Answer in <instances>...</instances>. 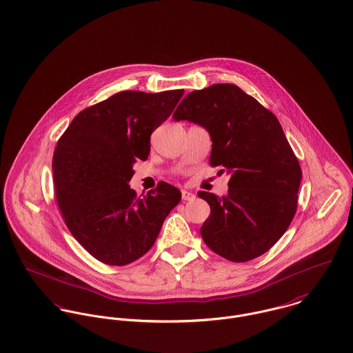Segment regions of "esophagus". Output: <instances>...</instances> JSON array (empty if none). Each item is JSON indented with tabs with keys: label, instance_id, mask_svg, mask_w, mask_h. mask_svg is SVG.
I'll return each mask as SVG.
<instances>
[{
	"label": "esophagus",
	"instance_id": "1",
	"mask_svg": "<svg viewBox=\"0 0 353 353\" xmlns=\"http://www.w3.org/2000/svg\"><path fill=\"white\" fill-rule=\"evenodd\" d=\"M181 197H183V200H185V201H191V200H194L196 196L194 192H191V191H185V190H183L181 191Z\"/></svg>",
	"mask_w": 353,
	"mask_h": 353
}]
</instances>
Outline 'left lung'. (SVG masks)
Wrapping results in <instances>:
<instances>
[{"mask_svg": "<svg viewBox=\"0 0 353 353\" xmlns=\"http://www.w3.org/2000/svg\"><path fill=\"white\" fill-rule=\"evenodd\" d=\"M173 119L204 127L211 166L230 174L228 195L200 191L211 214L200 229L216 254L245 263L268 252L288 229L302 170L271 111L233 83H214L184 97Z\"/></svg>", "mask_w": 353, "mask_h": 353, "instance_id": "left-lung-1", "label": "left lung"}]
</instances>
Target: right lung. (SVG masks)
<instances>
[{"label":"right lung","instance_id":"right-lung-1","mask_svg":"<svg viewBox=\"0 0 353 353\" xmlns=\"http://www.w3.org/2000/svg\"><path fill=\"white\" fill-rule=\"evenodd\" d=\"M184 94L124 90L81 111L59 138L54 191L65 223L81 246L108 265H127L150 250L181 192L165 183L138 197L128 183L146 161L150 135Z\"/></svg>","mask_w":353,"mask_h":353}]
</instances>
